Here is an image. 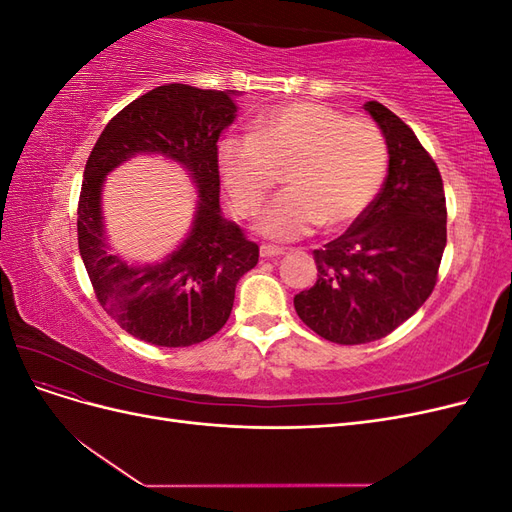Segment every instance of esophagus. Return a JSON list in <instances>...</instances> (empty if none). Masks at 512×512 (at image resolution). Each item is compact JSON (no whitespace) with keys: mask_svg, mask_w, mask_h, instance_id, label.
<instances>
[{"mask_svg":"<svg viewBox=\"0 0 512 512\" xmlns=\"http://www.w3.org/2000/svg\"><path fill=\"white\" fill-rule=\"evenodd\" d=\"M286 254L284 247H275V245H260V256L262 258H275Z\"/></svg>","mask_w":512,"mask_h":512,"instance_id":"34e87169","label":"esophagus"}]
</instances>
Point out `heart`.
Masks as SVG:
<instances>
[{"instance_id":"heart-1","label":"heart","mask_w":512,"mask_h":512,"mask_svg":"<svg viewBox=\"0 0 512 512\" xmlns=\"http://www.w3.org/2000/svg\"><path fill=\"white\" fill-rule=\"evenodd\" d=\"M218 170L241 215L260 209L282 173L288 190L260 213L256 226L269 239L292 241L318 224L339 230L359 218L386 177V141L365 117L292 102L258 115L247 138L220 141Z\"/></svg>"}]
</instances>
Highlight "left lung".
<instances>
[{
    "mask_svg": "<svg viewBox=\"0 0 512 512\" xmlns=\"http://www.w3.org/2000/svg\"><path fill=\"white\" fill-rule=\"evenodd\" d=\"M365 111L389 147L380 194L342 237L314 250L316 284L294 297L309 329L333 344H369L393 333L438 282L446 247V200L436 162L384 104Z\"/></svg>",
    "mask_w": 512,
    "mask_h": 512,
    "instance_id": "left-lung-1",
    "label": "left lung"
}]
</instances>
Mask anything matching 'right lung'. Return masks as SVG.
<instances>
[{"label": "right lung", "mask_w": 512, "mask_h": 512, "mask_svg": "<svg viewBox=\"0 0 512 512\" xmlns=\"http://www.w3.org/2000/svg\"><path fill=\"white\" fill-rule=\"evenodd\" d=\"M235 91L170 83L119 111L91 149L79 198V252L104 312L153 346L183 348L218 333L258 245L222 218L218 138L237 117ZM138 152H160L189 170L197 189L193 228L175 253L153 266L112 254L101 222V183Z\"/></svg>", "instance_id": "add662e5"}]
</instances>
